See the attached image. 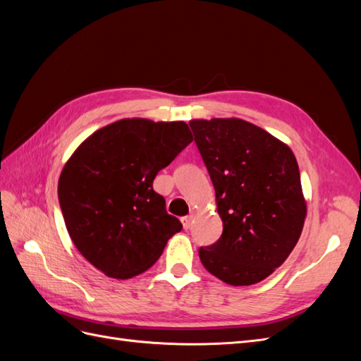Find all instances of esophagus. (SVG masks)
I'll use <instances>...</instances> for the list:
<instances>
[{"instance_id":"esophagus-1","label":"esophagus","mask_w":361,"mask_h":361,"mask_svg":"<svg viewBox=\"0 0 361 361\" xmlns=\"http://www.w3.org/2000/svg\"><path fill=\"white\" fill-rule=\"evenodd\" d=\"M180 221H182V226H183V228H190V227H191V223H192V215L183 216Z\"/></svg>"}]
</instances>
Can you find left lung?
<instances>
[{"mask_svg": "<svg viewBox=\"0 0 361 361\" xmlns=\"http://www.w3.org/2000/svg\"><path fill=\"white\" fill-rule=\"evenodd\" d=\"M194 133L215 190L223 233L200 247L203 267L232 286L265 280L297 245L307 214L297 158L243 118H195Z\"/></svg>", "mask_w": 361, "mask_h": 361, "instance_id": "left-lung-1", "label": "left lung"}]
</instances>
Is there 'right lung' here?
Wrapping results in <instances>:
<instances>
[{"instance_id": "right-lung-1", "label": "right lung", "mask_w": 361, "mask_h": 361, "mask_svg": "<svg viewBox=\"0 0 361 361\" xmlns=\"http://www.w3.org/2000/svg\"><path fill=\"white\" fill-rule=\"evenodd\" d=\"M191 141L185 122L122 118L87 137L64 164V223L75 247L105 276L126 280L147 271L182 231L154 179Z\"/></svg>"}]
</instances>
